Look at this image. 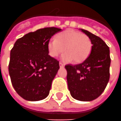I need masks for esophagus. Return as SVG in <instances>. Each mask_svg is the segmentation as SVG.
I'll use <instances>...</instances> for the list:
<instances>
[{
  "label": "esophagus",
  "instance_id": "obj_1",
  "mask_svg": "<svg viewBox=\"0 0 121 121\" xmlns=\"http://www.w3.org/2000/svg\"><path fill=\"white\" fill-rule=\"evenodd\" d=\"M59 66H60V68H63V67L65 66V65L62 64V62H59Z\"/></svg>",
  "mask_w": 121,
  "mask_h": 121
}]
</instances>
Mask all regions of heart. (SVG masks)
Instances as JSON below:
<instances>
[{
    "instance_id": "obj_1",
    "label": "heart",
    "mask_w": 121,
    "mask_h": 121,
    "mask_svg": "<svg viewBox=\"0 0 121 121\" xmlns=\"http://www.w3.org/2000/svg\"><path fill=\"white\" fill-rule=\"evenodd\" d=\"M91 41L84 34L69 30L59 34L56 39H51L47 44L49 54L55 57L66 51L60 56V60L65 62L74 61L81 62L89 56L91 50Z\"/></svg>"
}]
</instances>
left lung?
I'll return each mask as SVG.
<instances>
[{"instance_id":"obj_1","label":"left lung","mask_w":121,"mask_h":121,"mask_svg":"<svg viewBox=\"0 0 121 121\" xmlns=\"http://www.w3.org/2000/svg\"><path fill=\"white\" fill-rule=\"evenodd\" d=\"M91 41V50L83 62L65 66L71 96L81 101H91L104 92L109 80L111 65L109 47L100 37L80 29Z\"/></svg>"}]
</instances>
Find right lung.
Returning <instances> with one entry per match:
<instances>
[{
    "instance_id": "1",
    "label": "right lung",
    "mask_w": 121,
    "mask_h": 121,
    "mask_svg": "<svg viewBox=\"0 0 121 121\" xmlns=\"http://www.w3.org/2000/svg\"><path fill=\"white\" fill-rule=\"evenodd\" d=\"M61 31L45 27L26 34L14 43L8 71L14 90L24 99L37 101L49 95L59 64L49 55L47 44L53 35Z\"/></svg>"
}]
</instances>
